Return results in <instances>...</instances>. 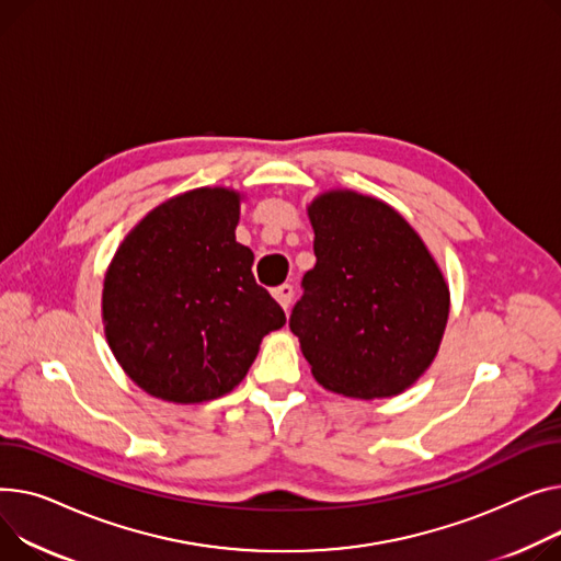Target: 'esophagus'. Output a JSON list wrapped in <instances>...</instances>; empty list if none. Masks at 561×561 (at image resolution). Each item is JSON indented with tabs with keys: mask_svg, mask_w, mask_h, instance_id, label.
Instances as JSON below:
<instances>
[{
	"mask_svg": "<svg viewBox=\"0 0 561 561\" xmlns=\"http://www.w3.org/2000/svg\"><path fill=\"white\" fill-rule=\"evenodd\" d=\"M273 297H275V300H277L284 309H288V307H290V300H293V286H290V284L277 286V288L273 290Z\"/></svg>",
	"mask_w": 561,
	"mask_h": 561,
	"instance_id": "34e87169",
	"label": "esophagus"
}]
</instances>
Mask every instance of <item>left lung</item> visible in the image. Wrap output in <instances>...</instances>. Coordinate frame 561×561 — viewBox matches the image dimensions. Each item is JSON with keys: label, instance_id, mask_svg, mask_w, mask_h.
Returning a JSON list of instances; mask_svg holds the SVG:
<instances>
[{"label": "left lung", "instance_id": "obj_1", "mask_svg": "<svg viewBox=\"0 0 561 561\" xmlns=\"http://www.w3.org/2000/svg\"><path fill=\"white\" fill-rule=\"evenodd\" d=\"M307 211L316 266L288 324L311 375L354 399L403 392L433 363L449 320L439 266L383 201L331 190Z\"/></svg>", "mask_w": 561, "mask_h": 561}]
</instances>
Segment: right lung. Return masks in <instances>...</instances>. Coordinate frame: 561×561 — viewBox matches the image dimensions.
<instances>
[{
    "instance_id": "obj_1",
    "label": "right lung",
    "mask_w": 561,
    "mask_h": 561,
    "mask_svg": "<svg viewBox=\"0 0 561 561\" xmlns=\"http://www.w3.org/2000/svg\"><path fill=\"white\" fill-rule=\"evenodd\" d=\"M241 194L201 186L148 211L103 279L107 345L148 394L201 403L237 388L286 316L237 243Z\"/></svg>"
}]
</instances>
